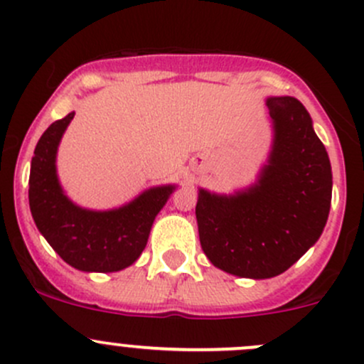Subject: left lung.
Here are the masks:
<instances>
[{"mask_svg": "<svg viewBox=\"0 0 364 364\" xmlns=\"http://www.w3.org/2000/svg\"><path fill=\"white\" fill-rule=\"evenodd\" d=\"M271 148L255 181L232 193L199 188L200 247L225 273L266 280L287 271L321 237L333 172L314 121L294 97H267Z\"/></svg>", "mask_w": 364, "mask_h": 364, "instance_id": "8db88e82", "label": "left lung"}]
</instances>
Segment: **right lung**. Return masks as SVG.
<instances>
[{"instance_id": "add662e5", "label": "right lung", "mask_w": 364, "mask_h": 364, "mask_svg": "<svg viewBox=\"0 0 364 364\" xmlns=\"http://www.w3.org/2000/svg\"><path fill=\"white\" fill-rule=\"evenodd\" d=\"M75 112L54 121L35 148L29 171V209L47 243L75 269L116 273L132 266L148 243L153 222L178 185H156L112 209L82 208L58 176V148Z\"/></svg>"}]
</instances>
